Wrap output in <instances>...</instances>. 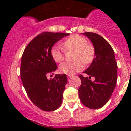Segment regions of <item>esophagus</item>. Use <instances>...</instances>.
Here are the masks:
<instances>
[{
	"instance_id": "esophagus-1",
	"label": "esophagus",
	"mask_w": 131,
	"mask_h": 131,
	"mask_svg": "<svg viewBox=\"0 0 131 131\" xmlns=\"http://www.w3.org/2000/svg\"><path fill=\"white\" fill-rule=\"evenodd\" d=\"M73 75H68V78L69 79H70L71 78H73Z\"/></svg>"
}]
</instances>
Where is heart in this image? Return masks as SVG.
Segmentation results:
<instances>
[{
  "mask_svg": "<svg viewBox=\"0 0 131 131\" xmlns=\"http://www.w3.org/2000/svg\"><path fill=\"white\" fill-rule=\"evenodd\" d=\"M64 48L60 45H55L51 49V55L57 63L62 62L66 51H76L73 63L64 62L59 67V71L63 74H74L83 69V61L85 64L91 63L94 60L95 51L92 45L88 43L85 37L79 35H73L66 39L62 43Z\"/></svg>",
  "mask_w": 131,
  "mask_h": 131,
  "instance_id": "b5f03b06",
  "label": "heart"
}]
</instances>
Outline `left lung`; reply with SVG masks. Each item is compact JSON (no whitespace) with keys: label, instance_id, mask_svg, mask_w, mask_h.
<instances>
[{"label":"left lung","instance_id":"1","mask_svg":"<svg viewBox=\"0 0 131 131\" xmlns=\"http://www.w3.org/2000/svg\"><path fill=\"white\" fill-rule=\"evenodd\" d=\"M92 42L95 49V58L84 73L89 78L79 75L81 85L78 89L80 101L86 107L98 109L103 107L110 99L116 85L117 65L114 51L107 41L98 34L82 33ZM91 77L95 80L91 81Z\"/></svg>","mask_w":131,"mask_h":131}]
</instances>
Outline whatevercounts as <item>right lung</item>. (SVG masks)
I'll use <instances>...</instances> for the list:
<instances>
[{"label": "right lung", "mask_w": 131, "mask_h": 131, "mask_svg": "<svg viewBox=\"0 0 131 131\" xmlns=\"http://www.w3.org/2000/svg\"><path fill=\"white\" fill-rule=\"evenodd\" d=\"M70 33L43 32L31 40L21 57L20 76L29 98L41 110L52 112L61 104L62 94L67 83L66 74H55L48 79L57 69L51 55L55 43Z\"/></svg>", "instance_id": "1"}]
</instances>
